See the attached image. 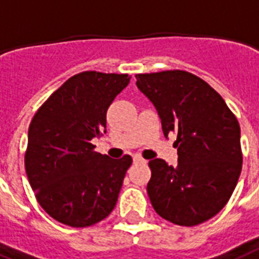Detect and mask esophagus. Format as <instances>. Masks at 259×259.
Returning a JSON list of instances; mask_svg holds the SVG:
<instances>
[{"label":"esophagus","instance_id":"34e87169","mask_svg":"<svg viewBox=\"0 0 259 259\" xmlns=\"http://www.w3.org/2000/svg\"><path fill=\"white\" fill-rule=\"evenodd\" d=\"M133 161L134 162H145V159L142 157H140V155H134Z\"/></svg>","mask_w":259,"mask_h":259}]
</instances>
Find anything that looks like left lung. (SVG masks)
<instances>
[{
    "label": "left lung",
    "instance_id": "1",
    "mask_svg": "<svg viewBox=\"0 0 259 259\" xmlns=\"http://www.w3.org/2000/svg\"><path fill=\"white\" fill-rule=\"evenodd\" d=\"M137 88L158 111L165 137L177 134L178 165L149 161L148 194L155 213L195 226L220 213L242 170L241 129L224 98L184 70L137 74Z\"/></svg>",
    "mask_w": 259,
    "mask_h": 259
}]
</instances>
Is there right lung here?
Instances as JSON below:
<instances>
[{
	"instance_id": "right-lung-1",
	"label": "right lung",
	"mask_w": 259,
	"mask_h": 259,
	"mask_svg": "<svg viewBox=\"0 0 259 259\" xmlns=\"http://www.w3.org/2000/svg\"><path fill=\"white\" fill-rule=\"evenodd\" d=\"M127 74L82 71L57 89L31 119L25 169L41 207L61 224L86 228L106 218L122 188L130 155L94 151L106 133V111Z\"/></svg>"
}]
</instances>
